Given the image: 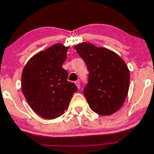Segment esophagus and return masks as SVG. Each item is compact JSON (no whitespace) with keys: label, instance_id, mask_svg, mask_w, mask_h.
<instances>
[{"label":"esophagus","instance_id":"34e87169","mask_svg":"<svg viewBox=\"0 0 154 154\" xmlns=\"http://www.w3.org/2000/svg\"><path fill=\"white\" fill-rule=\"evenodd\" d=\"M75 85H76V86L78 87V89H80V87H81L80 82H79V81H77V82H75Z\"/></svg>","mask_w":154,"mask_h":154}]
</instances>
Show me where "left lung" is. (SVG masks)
I'll use <instances>...</instances> for the list:
<instances>
[{
  "label": "left lung",
  "instance_id": "8db88e82",
  "mask_svg": "<svg viewBox=\"0 0 154 154\" xmlns=\"http://www.w3.org/2000/svg\"><path fill=\"white\" fill-rule=\"evenodd\" d=\"M89 70L84 93L96 113L109 116L124 104L128 94L130 74L118 54L105 48L84 42L74 46Z\"/></svg>",
  "mask_w": 154,
  "mask_h": 154
}]
</instances>
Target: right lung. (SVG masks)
Wrapping results in <instances>:
<instances>
[{
	"label": "right lung",
	"instance_id": "obj_1",
	"mask_svg": "<svg viewBox=\"0 0 154 154\" xmlns=\"http://www.w3.org/2000/svg\"><path fill=\"white\" fill-rule=\"evenodd\" d=\"M68 49L61 44L53 45L30 58L22 71L24 96L31 108L44 119L63 115L78 90L74 83L68 82V72L63 68Z\"/></svg>",
	"mask_w": 154,
	"mask_h": 154
}]
</instances>
